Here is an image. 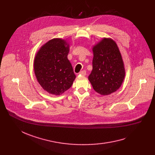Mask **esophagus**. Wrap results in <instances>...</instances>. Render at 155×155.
Returning <instances> with one entry per match:
<instances>
[{
  "mask_svg": "<svg viewBox=\"0 0 155 155\" xmlns=\"http://www.w3.org/2000/svg\"><path fill=\"white\" fill-rule=\"evenodd\" d=\"M79 74L82 75H83V76H85V75H86V71H85V70L81 71L79 73Z\"/></svg>",
  "mask_w": 155,
  "mask_h": 155,
  "instance_id": "1",
  "label": "esophagus"
}]
</instances>
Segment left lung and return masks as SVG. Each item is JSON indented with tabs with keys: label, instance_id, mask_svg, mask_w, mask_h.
Instances as JSON below:
<instances>
[{
	"label": "left lung",
	"instance_id": "1",
	"mask_svg": "<svg viewBox=\"0 0 155 155\" xmlns=\"http://www.w3.org/2000/svg\"><path fill=\"white\" fill-rule=\"evenodd\" d=\"M93 69L88 76L94 91L107 95L118 90L125 77L120 53L114 41L104 38L93 47Z\"/></svg>",
	"mask_w": 155,
	"mask_h": 155
}]
</instances>
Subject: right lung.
<instances>
[{
	"label": "right lung",
	"mask_w": 155,
	"mask_h": 155,
	"mask_svg": "<svg viewBox=\"0 0 155 155\" xmlns=\"http://www.w3.org/2000/svg\"><path fill=\"white\" fill-rule=\"evenodd\" d=\"M69 45L55 38L40 48L34 61L37 80L45 91L59 95L71 87L76 76L68 60Z\"/></svg>",
	"instance_id": "obj_1"
}]
</instances>
